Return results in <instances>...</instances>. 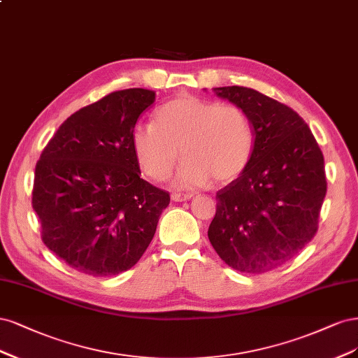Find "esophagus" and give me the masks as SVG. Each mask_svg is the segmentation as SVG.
<instances>
[{"instance_id": "esophagus-1", "label": "esophagus", "mask_w": 358, "mask_h": 358, "mask_svg": "<svg viewBox=\"0 0 358 358\" xmlns=\"http://www.w3.org/2000/svg\"><path fill=\"white\" fill-rule=\"evenodd\" d=\"M192 196L193 194H190V193H172L171 199L174 202H184V201L192 199Z\"/></svg>"}]
</instances>
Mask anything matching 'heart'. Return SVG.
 <instances>
[{"mask_svg":"<svg viewBox=\"0 0 358 358\" xmlns=\"http://www.w3.org/2000/svg\"><path fill=\"white\" fill-rule=\"evenodd\" d=\"M131 145L136 164L155 181L171 176L181 153L174 187L196 189L211 178L218 184L238 178L250 164L256 135L241 107L181 95L156 110L153 124L134 126Z\"/></svg>","mask_w":358,"mask_h":358,"instance_id":"obj_1","label":"heart"}]
</instances>
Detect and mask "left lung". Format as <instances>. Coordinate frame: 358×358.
Segmentation results:
<instances>
[{"label": "left lung", "instance_id": "1", "mask_svg": "<svg viewBox=\"0 0 358 358\" xmlns=\"http://www.w3.org/2000/svg\"><path fill=\"white\" fill-rule=\"evenodd\" d=\"M244 110L256 145L242 174L217 192L211 245L238 272L263 273L294 257L318 229L327 192L324 157L299 114L260 92L215 87Z\"/></svg>", "mask_w": 358, "mask_h": 358}]
</instances>
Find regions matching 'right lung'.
<instances>
[{
    "label": "right lung",
    "instance_id": "obj_1",
    "mask_svg": "<svg viewBox=\"0 0 358 358\" xmlns=\"http://www.w3.org/2000/svg\"><path fill=\"white\" fill-rule=\"evenodd\" d=\"M156 99L124 89L71 114L36 166L32 208L41 238L68 266L92 276L131 269L152 242L169 193L143 180L131 132Z\"/></svg>",
    "mask_w": 358,
    "mask_h": 358
}]
</instances>
